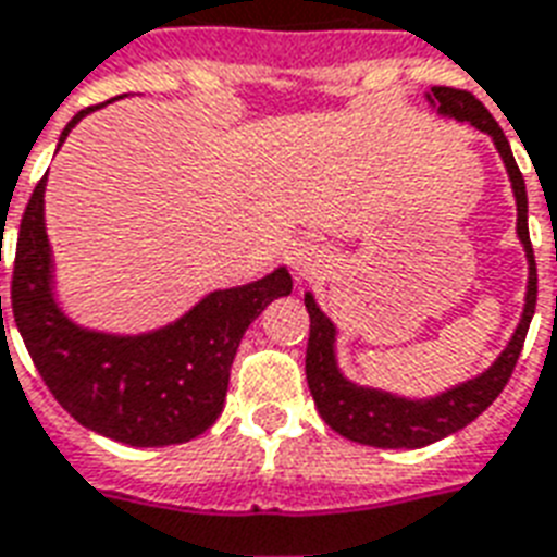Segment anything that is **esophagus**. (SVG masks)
<instances>
[{
    "mask_svg": "<svg viewBox=\"0 0 557 557\" xmlns=\"http://www.w3.org/2000/svg\"><path fill=\"white\" fill-rule=\"evenodd\" d=\"M290 267L296 278H317L327 267V249L317 240H301L293 247Z\"/></svg>",
    "mask_w": 557,
    "mask_h": 557,
    "instance_id": "obj_1",
    "label": "esophagus"
}]
</instances>
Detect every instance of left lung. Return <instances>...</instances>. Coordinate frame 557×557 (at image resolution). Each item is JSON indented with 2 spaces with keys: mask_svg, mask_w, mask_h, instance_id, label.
I'll return each instance as SVG.
<instances>
[{
  "mask_svg": "<svg viewBox=\"0 0 557 557\" xmlns=\"http://www.w3.org/2000/svg\"><path fill=\"white\" fill-rule=\"evenodd\" d=\"M426 103L433 107L442 119L471 124L480 133H488L499 159L511 180V191L517 202V238L523 244L525 264H529V282H525L523 313L517 322L515 334L508 337L506 348L494 357L488 369L473 374L468 381H459L447 389L412 398L400 392L369 386V383L351 381L339 369L337 339L339 331L331 322L325 310L319 308L313 293H305V308L310 313V339L308 357H305V374H308L310 395L317 404L319 416L331 430H337L343 438H351L357 444L369 447H392V450H416L426 444L438 442L444 435L459 433L473 418H480L485 409L497 400L503 386L515 372L517 357L523 348L525 331L534 317V301H537V267H534L532 240H529V197H525V183L520 168L515 162L511 145L506 133L499 131L494 115L465 89H450V86H433L426 92Z\"/></svg>",
  "mask_w": 557,
  "mask_h": 557,
  "instance_id": "8db88e82",
  "label": "left lung"
}]
</instances>
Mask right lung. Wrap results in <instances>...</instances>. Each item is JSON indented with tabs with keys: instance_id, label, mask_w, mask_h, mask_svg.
Returning <instances> with one entry per match:
<instances>
[{
	"instance_id": "add662e5",
	"label": "right lung",
	"mask_w": 557,
	"mask_h": 557,
	"mask_svg": "<svg viewBox=\"0 0 557 557\" xmlns=\"http://www.w3.org/2000/svg\"><path fill=\"white\" fill-rule=\"evenodd\" d=\"M101 107L81 110L63 127L58 148L81 119ZM46 180L49 174L34 188L23 214L11 284L16 327L37 372L60 407L103 438L131 447L191 442L223 412L232 360L252 319L273 299L290 296L287 267L206 293L183 317L150 331L86 327L58 301V267L46 232Z\"/></svg>"
}]
</instances>
